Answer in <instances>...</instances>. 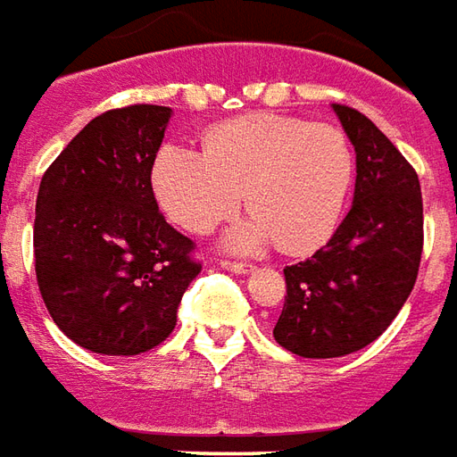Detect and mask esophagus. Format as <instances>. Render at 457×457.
<instances>
[{"mask_svg": "<svg viewBox=\"0 0 457 457\" xmlns=\"http://www.w3.org/2000/svg\"><path fill=\"white\" fill-rule=\"evenodd\" d=\"M221 268H226V270H231V273H248L253 265L248 263H238V261H221Z\"/></svg>", "mask_w": 457, "mask_h": 457, "instance_id": "34e87169", "label": "esophagus"}]
</instances>
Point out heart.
Returning <instances> with one entry per match:
<instances>
[{
    "instance_id": "1",
    "label": "heart",
    "mask_w": 457,
    "mask_h": 457,
    "mask_svg": "<svg viewBox=\"0 0 457 457\" xmlns=\"http://www.w3.org/2000/svg\"><path fill=\"white\" fill-rule=\"evenodd\" d=\"M352 142L329 122L255 112L213 125L204 154L162 147L154 192L171 221L206 234L245 199L253 213L226 234L234 251L275 241L283 253H305L335 234L354 184Z\"/></svg>"
}]
</instances>
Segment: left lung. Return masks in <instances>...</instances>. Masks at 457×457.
<instances>
[{
  "label": "left lung",
  "mask_w": 457,
  "mask_h": 457,
  "mask_svg": "<svg viewBox=\"0 0 457 457\" xmlns=\"http://www.w3.org/2000/svg\"><path fill=\"white\" fill-rule=\"evenodd\" d=\"M357 152L352 209L320 251L286 265L280 347L305 359L359 352L394 322L411 295L423 251L419 174L377 125L332 105Z\"/></svg>",
  "instance_id": "left-lung-1"
}]
</instances>
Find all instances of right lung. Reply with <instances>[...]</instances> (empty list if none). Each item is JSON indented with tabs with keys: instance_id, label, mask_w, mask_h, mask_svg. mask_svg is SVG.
<instances>
[{
	"instance_id": "right-lung-1",
	"label": "right lung",
	"mask_w": 457,
	"mask_h": 457,
	"mask_svg": "<svg viewBox=\"0 0 457 457\" xmlns=\"http://www.w3.org/2000/svg\"><path fill=\"white\" fill-rule=\"evenodd\" d=\"M170 115L164 105L108 110L41 177L38 290L61 332L96 354L130 357L162 345L202 270L194 241L164 221L152 192Z\"/></svg>"
}]
</instances>
